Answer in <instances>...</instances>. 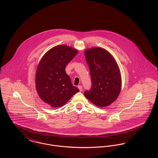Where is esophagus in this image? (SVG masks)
<instances>
[{"label": "esophagus", "mask_w": 158, "mask_h": 158, "mask_svg": "<svg viewBox=\"0 0 158 158\" xmlns=\"http://www.w3.org/2000/svg\"><path fill=\"white\" fill-rule=\"evenodd\" d=\"M78 89H79L80 91H82V90H83V87H82V86L80 85V86H78Z\"/></svg>", "instance_id": "34e87169"}]
</instances>
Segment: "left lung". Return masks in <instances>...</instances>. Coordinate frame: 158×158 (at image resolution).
Here are the masks:
<instances>
[{
  "instance_id": "left-lung-1",
  "label": "left lung",
  "mask_w": 158,
  "mask_h": 158,
  "mask_svg": "<svg viewBox=\"0 0 158 158\" xmlns=\"http://www.w3.org/2000/svg\"><path fill=\"white\" fill-rule=\"evenodd\" d=\"M85 56L90 70L92 87L84 94L94 105L108 106L117 99L121 90L118 66L111 53L102 48L87 49Z\"/></svg>"
}]
</instances>
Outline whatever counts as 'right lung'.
I'll list each match as a JSON object with an SVG mask.
<instances>
[{
    "label": "right lung",
    "instance_id": "1",
    "mask_svg": "<svg viewBox=\"0 0 158 158\" xmlns=\"http://www.w3.org/2000/svg\"><path fill=\"white\" fill-rule=\"evenodd\" d=\"M77 53L75 48L57 45L46 52L38 64L35 77L36 90L41 100L52 107L63 106L79 92L65 71L66 65Z\"/></svg>",
    "mask_w": 158,
    "mask_h": 158
}]
</instances>
